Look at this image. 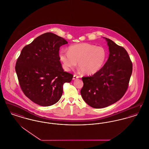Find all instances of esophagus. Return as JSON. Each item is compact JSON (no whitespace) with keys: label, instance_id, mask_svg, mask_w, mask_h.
<instances>
[{"label":"esophagus","instance_id":"34e87169","mask_svg":"<svg viewBox=\"0 0 149 149\" xmlns=\"http://www.w3.org/2000/svg\"><path fill=\"white\" fill-rule=\"evenodd\" d=\"M79 76H78V75H74V76H73V78H72V79L73 80H75V79H78V78H79Z\"/></svg>","mask_w":149,"mask_h":149}]
</instances>
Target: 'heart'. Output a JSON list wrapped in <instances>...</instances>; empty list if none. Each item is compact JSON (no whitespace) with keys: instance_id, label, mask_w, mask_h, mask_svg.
Instances as JSON below:
<instances>
[{"instance_id":"obj_1","label":"heart","mask_w":149,"mask_h":149,"mask_svg":"<svg viewBox=\"0 0 149 149\" xmlns=\"http://www.w3.org/2000/svg\"><path fill=\"white\" fill-rule=\"evenodd\" d=\"M106 57L104 48L89 43L71 45L68 47V52L61 50L59 52V58L64 70L70 71L78 62L79 68L86 74H93L100 70Z\"/></svg>"}]
</instances>
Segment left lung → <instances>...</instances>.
<instances>
[{"label": "left lung", "instance_id": "obj_1", "mask_svg": "<svg viewBox=\"0 0 149 149\" xmlns=\"http://www.w3.org/2000/svg\"><path fill=\"white\" fill-rule=\"evenodd\" d=\"M109 56L104 66L93 75L82 78L80 91L84 101L92 107L112 105L125 93L132 73V63L127 51L105 38Z\"/></svg>", "mask_w": 149, "mask_h": 149}]
</instances>
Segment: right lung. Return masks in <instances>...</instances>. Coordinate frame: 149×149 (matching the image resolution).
<instances>
[{
  "label": "right lung",
  "instance_id": "1",
  "mask_svg": "<svg viewBox=\"0 0 149 149\" xmlns=\"http://www.w3.org/2000/svg\"><path fill=\"white\" fill-rule=\"evenodd\" d=\"M68 42L52 33L42 34L21 51L15 70L20 88L31 101L42 106L57 103L65 83L73 75L64 71L59 58L60 47Z\"/></svg>",
  "mask_w": 149,
  "mask_h": 149
}]
</instances>
